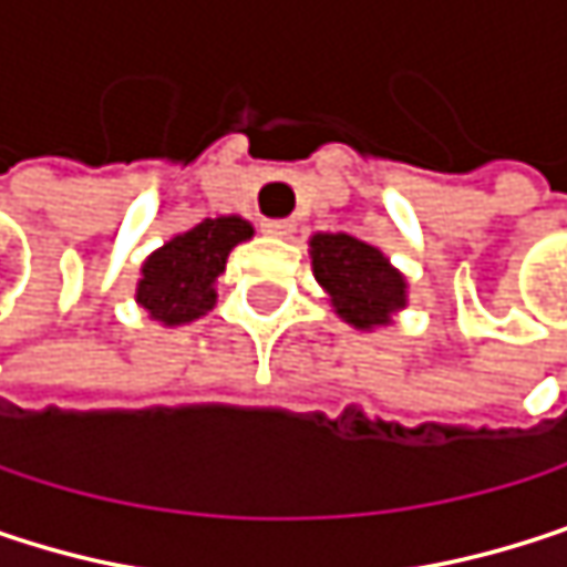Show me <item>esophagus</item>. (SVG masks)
Returning <instances> with one entry per match:
<instances>
[{
  "label": "esophagus",
  "instance_id": "obj_1",
  "mask_svg": "<svg viewBox=\"0 0 567 567\" xmlns=\"http://www.w3.org/2000/svg\"><path fill=\"white\" fill-rule=\"evenodd\" d=\"M261 231L265 235H275V238H289L296 231V221L292 218H265L261 221Z\"/></svg>",
  "mask_w": 567,
  "mask_h": 567
}]
</instances>
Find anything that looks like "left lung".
Returning a JSON list of instances; mask_svg holds the SVG:
<instances>
[{"mask_svg":"<svg viewBox=\"0 0 567 567\" xmlns=\"http://www.w3.org/2000/svg\"><path fill=\"white\" fill-rule=\"evenodd\" d=\"M312 271L329 292L332 309L349 326L372 332L405 309V275L369 241L346 231H319L309 241Z\"/></svg>","mask_w":567,"mask_h":567,"instance_id":"1","label":"left lung"}]
</instances>
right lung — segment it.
I'll return each mask as SVG.
<instances>
[{"label":"right lung","mask_w":567,"mask_h":567,"mask_svg":"<svg viewBox=\"0 0 567 567\" xmlns=\"http://www.w3.org/2000/svg\"><path fill=\"white\" fill-rule=\"evenodd\" d=\"M245 238H251V225L238 215L202 218L145 258L135 302L168 329L202 319L215 309V278L225 271L228 251Z\"/></svg>","instance_id":"add662e5"}]
</instances>
